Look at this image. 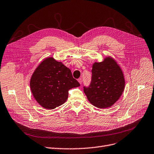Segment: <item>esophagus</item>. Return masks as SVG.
Instances as JSON below:
<instances>
[{"mask_svg": "<svg viewBox=\"0 0 154 154\" xmlns=\"http://www.w3.org/2000/svg\"><path fill=\"white\" fill-rule=\"evenodd\" d=\"M78 81H79V82L80 83V84H82V79H81V78H79V79H78Z\"/></svg>", "mask_w": 154, "mask_h": 154, "instance_id": "34e87169", "label": "esophagus"}]
</instances>
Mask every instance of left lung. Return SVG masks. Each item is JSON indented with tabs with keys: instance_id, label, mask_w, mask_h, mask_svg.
Returning a JSON list of instances; mask_svg holds the SVG:
<instances>
[{
	"instance_id": "1",
	"label": "left lung",
	"mask_w": 154,
	"mask_h": 154,
	"mask_svg": "<svg viewBox=\"0 0 154 154\" xmlns=\"http://www.w3.org/2000/svg\"><path fill=\"white\" fill-rule=\"evenodd\" d=\"M125 84L121 68L114 59L108 57L101 62L93 64L91 84L89 87H84V91L92 105L106 108L121 97Z\"/></svg>"
}]
</instances>
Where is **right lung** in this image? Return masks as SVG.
Masks as SVG:
<instances>
[{
    "label": "right lung",
    "instance_id": "add662e5",
    "mask_svg": "<svg viewBox=\"0 0 154 154\" xmlns=\"http://www.w3.org/2000/svg\"><path fill=\"white\" fill-rule=\"evenodd\" d=\"M80 86L71 70L52 58L45 59L32 73L30 88L36 101L45 109H53L63 104L69 91Z\"/></svg>",
    "mask_w": 154,
    "mask_h": 154
}]
</instances>
